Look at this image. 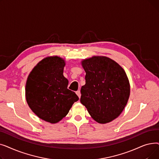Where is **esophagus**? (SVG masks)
Masks as SVG:
<instances>
[{"label": "esophagus", "mask_w": 159, "mask_h": 159, "mask_svg": "<svg viewBox=\"0 0 159 159\" xmlns=\"http://www.w3.org/2000/svg\"><path fill=\"white\" fill-rule=\"evenodd\" d=\"M76 94L78 95L79 98H80V96H81V93H80V90H78L77 91H76Z\"/></svg>", "instance_id": "34e87169"}]
</instances>
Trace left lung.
<instances>
[{"label":"left lung","mask_w":159,"mask_h":159,"mask_svg":"<svg viewBox=\"0 0 159 159\" xmlns=\"http://www.w3.org/2000/svg\"><path fill=\"white\" fill-rule=\"evenodd\" d=\"M86 84L80 89V102L101 124L117 118L129 99L130 86L126 72L111 58L94 56L82 61Z\"/></svg>","instance_id":"left-lung-1"}]
</instances>
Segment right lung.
<instances>
[{"label": "right lung", "instance_id": "1", "mask_svg": "<svg viewBox=\"0 0 159 159\" xmlns=\"http://www.w3.org/2000/svg\"><path fill=\"white\" fill-rule=\"evenodd\" d=\"M65 64L59 57H46L35 66L26 81V98L30 109L52 124L61 120L79 100L68 89V80L63 75Z\"/></svg>", "mask_w": 159, "mask_h": 159}]
</instances>
